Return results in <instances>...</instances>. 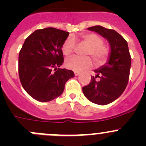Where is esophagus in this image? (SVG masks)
Here are the masks:
<instances>
[{
    "instance_id": "esophagus-1",
    "label": "esophagus",
    "mask_w": 146,
    "mask_h": 146,
    "mask_svg": "<svg viewBox=\"0 0 146 146\" xmlns=\"http://www.w3.org/2000/svg\"><path fill=\"white\" fill-rule=\"evenodd\" d=\"M74 74H75V76H79V75H80V72H78V71H74Z\"/></svg>"
}]
</instances>
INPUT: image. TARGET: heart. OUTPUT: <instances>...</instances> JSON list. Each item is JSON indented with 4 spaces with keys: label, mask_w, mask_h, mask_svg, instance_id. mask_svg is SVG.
I'll list each match as a JSON object with an SVG mask.
<instances>
[{
    "label": "heart",
    "mask_w": 146,
    "mask_h": 146,
    "mask_svg": "<svg viewBox=\"0 0 146 146\" xmlns=\"http://www.w3.org/2000/svg\"><path fill=\"white\" fill-rule=\"evenodd\" d=\"M76 36H70L66 39L62 46V52L65 56H68L74 51L76 46ZM80 41L88 45L85 50V55H90L98 64H102L107 60L109 49L103 44L104 42L101 36L94 33L83 34L80 36ZM93 61L90 56H73L67 58L65 62L66 67L68 69L81 71L92 66Z\"/></svg>",
    "instance_id": "1"
}]
</instances>
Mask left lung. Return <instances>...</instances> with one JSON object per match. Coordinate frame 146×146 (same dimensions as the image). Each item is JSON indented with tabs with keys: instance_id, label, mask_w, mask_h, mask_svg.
<instances>
[{
	"instance_id": "obj_1",
	"label": "left lung",
	"mask_w": 146,
	"mask_h": 146,
	"mask_svg": "<svg viewBox=\"0 0 146 146\" xmlns=\"http://www.w3.org/2000/svg\"><path fill=\"white\" fill-rule=\"evenodd\" d=\"M107 39L110 45L108 61L97 70L89 85L82 88L84 95L92 102L106 105L121 95L127 86L131 58L128 43L114 29L97 25L88 28ZM99 77L98 80L96 78Z\"/></svg>"
}]
</instances>
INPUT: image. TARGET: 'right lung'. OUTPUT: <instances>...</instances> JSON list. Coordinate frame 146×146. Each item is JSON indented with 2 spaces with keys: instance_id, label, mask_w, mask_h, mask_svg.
I'll use <instances>...</instances> for the list:
<instances>
[{
  "instance_id": "1",
  "label": "right lung",
  "mask_w": 146,
  "mask_h": 146,
  "mask_svg": "<svg viewBox=\"0 0 146 146\" xmlns=\"http://www.w3.org/2000/svg\"><path fill=\"white\" fill-rule=\"evenodd\" d=\"M69 32L54 27L37 29L25 39L19 54L18 71L23 88L39 102L59 97L73 70L59 68L64 63L62 46Z\"/></svg>"
}]
</instances>
